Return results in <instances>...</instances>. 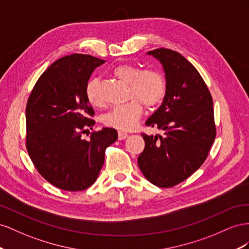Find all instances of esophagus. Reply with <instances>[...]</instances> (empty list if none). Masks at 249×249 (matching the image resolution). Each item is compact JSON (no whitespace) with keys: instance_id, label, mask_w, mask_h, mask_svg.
Masks as SVG:
<instances>
[{"instance_id":"obj_1","label":"esophagus","mask_w":249,"mask_h":249,"mask_svg":"<svg viewBox=\"0 0 249 249\" xmlns=\"http://www.w3.org/2000/svg\"><path fill=\"white\" fill-rule=\"evenodd\" d=\"M118 137H119V140H125L127 137H128V134H127L126 132H123V131H119Z\"/></svg>"}]
</instances>
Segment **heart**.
Listing matches in <instances>:
<instances>
[{"label":"heart","mask_w":249,"mask_h":249,"mask_svg":"<svg viewBox=\"0 0 249 249\" xmlns=\"http://www.w3.org/2000/svg\"><path fill=\"white\" fill-rule=\"evenodd\" d=\"M112 74L120 80L128 83V102L112 107L103 117L106 126L119 130H130L136 126L142 113L143 103L147 108H153L164 100L167 90L165 77L158 70H142L129 63H121L113 68ZM89 103L98 107L102 105V99L98 91L97 79H91L85 89Z\"/></svg>","instance_id":"b5f03b06"}]
</instances>
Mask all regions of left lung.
Returning a JSON list of instances; mask_svg holds the SVG:
<instances>
[{"label": "left lung", "instance_id": "8db88e82", "mask_svg": "<svg viewBox=\"0 0 249 249\" xmlns=\"http://www.w3.org/2000/svg\"><path fill=\"white\" fill-rule=\"evenodd\" d=\"M162 66L167 90L161 105L146 121L164 134L147 136L138 164L156 187L170 188L203 164L216 137L213 99L195 67L169 49L149 51Z\"/></svg>", "mask_w": 249, "mask_h": 249}]
</instances>
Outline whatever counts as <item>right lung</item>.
I'll list each match as a JSON object with an SVG mask.
<instances>
[{"label":"right lung","mask_w":249,"mask_h":249,"mask_svg":"<svg viewBox=\"0 0 249 249\" xmlns=\"http://www.w3.org/2000/svg\"><path fill=\"white\" fill-rule=\"evenodd\" d=\"M102 63L84 54L61 57L41 74L28 99V153L38 173L61 190L90 187L104 164L105 149L118 140L117 130L108 127L91 133L89 141L82 139L95 124L85 89Z\"/></svg>","instance_id":"1"}]
</instances>
